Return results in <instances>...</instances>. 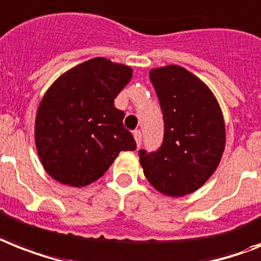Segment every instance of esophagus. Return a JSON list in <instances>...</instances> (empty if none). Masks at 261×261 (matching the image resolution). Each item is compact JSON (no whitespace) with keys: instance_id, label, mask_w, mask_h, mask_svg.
Masks as SVG:
<instances>
[{"instance_id":"1","label":"esophagus","mask_w":261,"mask_h":261,"mask_svg":"<svg viewBox=\"0 0 261 261\" xmlns=\"http://www.w3.org/2000/svg\"><path fill=\"white\" fill-rule=\"evenodd\" d=\"M134 139H135V142H137V146L139 147V146H141V143H142V133H141V131H139V130L134 131Z\"/></svg>"}]
</instances>
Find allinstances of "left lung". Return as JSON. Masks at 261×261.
<instances>
[{
  "instance_id": "8db88e82",
  "label": "left lung",
  "mask_w": 261,
  "mask_h": 261,
  "mask_svg": "<svg viewBox=\"0 0 261 261\" xmlns=\"http://www.w3.org/2000/svg\"><path fill=\"white\" fill-rule=\"evenodd\" d=\"M164 114V142L139 150L147 181L162 194L182 197L204 185L225 149V124L215 95L188 69L166 65L150 71Z\"/></svg>"
}]
</instances>
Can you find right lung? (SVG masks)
I'll return each instance as SVG.
<instances>
[{"label": "right lung", "instance_id": "right-lung-1", "mask_svg": "<svg viewBox=\"0 0 261 261\" xmlns=\"http://www.w3.org/2000/svg\"><path fill=\"white\" fill-rule=\"evenodd\" d=\"M133 69L105 57L84 61L59 77L37 110L35 142L46 173L64 185L82 188L105 174L120 151H134L114 100Z\"/></svg>", "mask_w": 261, "mask_h": 261}]
</instances>
